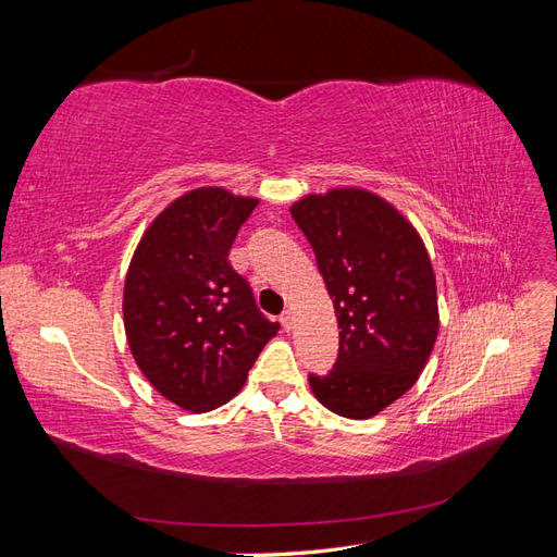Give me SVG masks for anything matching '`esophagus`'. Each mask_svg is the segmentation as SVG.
<instances>
[{"mask_svg":"<svg viewBox=\"0 0 557 557\" xmlns=\"http://www.w3.org/2000/svg\"><path fill=\"white\" fill-rule=\"evenodd\" d=\"M278 320H281L283 330H288V332H290V330H293V325H295V313H293V311H283Z\"/></svg>","mask_w":557,"mask_h":557,"instance_id":"obj_1","label":"esophagus"}]
</instances>
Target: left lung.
Masks as SVG:
<instances>
[{
	"label": "left lung",
	"mask_w": 557,
	"mask_h": 557,
	"mask_svg": "<svg viewBox=\"0 0 557 557\" xmlns=\"http://www.w3.org/2000/svg\"><path fill=\"white\" fill-rule=\"evenodd\" d=\"M290 213L313 246L342 327L336 364L309 385L325 409L372 418L409 391L434 348L430 252L407 215L356 185L299 197Z\"/></svg>",
	"instance_id": "left-lung-1"
}]
</instances>
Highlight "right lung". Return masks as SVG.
<instances>
[{"instance_id": "right-lung-1", "label": "right lung", "mask_w": 557, "mask_h": 557, "mask_svg": "<svg viewBox=\"0 0 557 557\" xmlns=\"http://www.w3.org/2000/svg\"><path fill=\"white\" fill-rule=\"evenodd\" d=\"M258 201L223 185L183 193L153 218L129 260L123 323L132 358L185 411L227 404L278 332L227 260Z\"/></svg>"}]
</instances>
